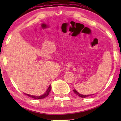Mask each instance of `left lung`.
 Listing matches in <instances>:
<instances>
[{
	"mask_svg": "<svg viewBox=\"0 0 121 121\" xmlns=\"http://www.w3.org/2000/svg\"><path fill=\"white\" fill-rule=\"evenodd\" d=\"M73 91H74V93H75V94H76V95H78L79 97H82V98H85V97H88V96H91V95H94V94H92V95H82V94H79V92H78L77 91L75 90V89H74V90Z\"/></svg>",
	"mask_w": 121,
	"mask_h": 121,
	"instance_id": "left-lung-1",
	"label": "left lung"
}]
</instances>
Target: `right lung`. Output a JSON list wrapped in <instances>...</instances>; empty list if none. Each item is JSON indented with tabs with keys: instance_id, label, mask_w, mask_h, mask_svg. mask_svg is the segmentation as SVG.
I'll return each mask as SVG.
<instances>
[{
	"instance_id": "add662e5",
	"label": "right lung",
	"mask_w": 121,
	"mask_h": 121,
	"mask_svg": "<svg viewBox=\"0 0 121 121\" xmlns=\"http://www.w3.org/2000/svg\"><path fill=\"white\" fill-rule=\"evenodd\" d=\"M51 86L49 85V87H48L47 91H46L45 93H44L43 95H41V96H34V95H29V94H25V95H27L28 96L30 97H32L33 99H44L46 97H47L48 95H49V92L51 91Z\"/></svg>"
}]
</instances>
